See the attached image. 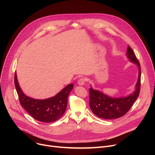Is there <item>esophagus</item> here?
Here are the masks:
<instances>
[{
	"label": "esophagus",
	"instance_id": "obj_1",
	"mask_svg": "<svg viewBox=\"0 0 155 155\" xmlns=\"http://www.w3.org/2000/svg\"><path fill=\"white\" fill-rule=\"evenodd\" d=\"M86 82V79L84 78H81L78 80V84L80 85V86H83L84 84Z\"/></svg>",
	"mask_w": 155,
	"mask_h": 155
}]
</instances>
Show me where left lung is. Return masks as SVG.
Masks as SVG:
<instances>
[{"label":"left lung","mask_w":155,"mask_h":155,"mask_svg":"<svg viewBox=\"0 0 155 155\" xmlns=\"http://www.w3.org/2000/svg\"><path fill=\"white\" fill-rule=\"evenodd\" d=\"M126 56L130 62L139 68L138 80L135 91L132 94L125 97H112L102 91L90 88V107L94 115L104 119H117L124 115L133 105L140 93L141 70L140 65L134 51L127 47Z\"/></svg>","instance_id":"obj_1"}]
</instances>
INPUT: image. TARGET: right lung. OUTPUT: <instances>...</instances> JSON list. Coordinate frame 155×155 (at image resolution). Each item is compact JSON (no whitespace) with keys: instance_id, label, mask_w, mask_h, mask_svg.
<instances>
[{"instance_id":"right-lung-1","label":"right lung","mask_w":155,"mask_h":155,"mask_svg":"<svg viewBox=\"0 0 155 155\" xmlns=\"http://www.w3.org/2000/svg\"><path fill=\"white\" fill-rule=\"evenodd\" d=\"M15 85L21 106L36 120L44 123L55 121L63 115L67 108L69 94L74 87V84L71 83L53 97L46 99H35L26 96L22 91L16 72Z\"/></svg>"}]
</instances>
